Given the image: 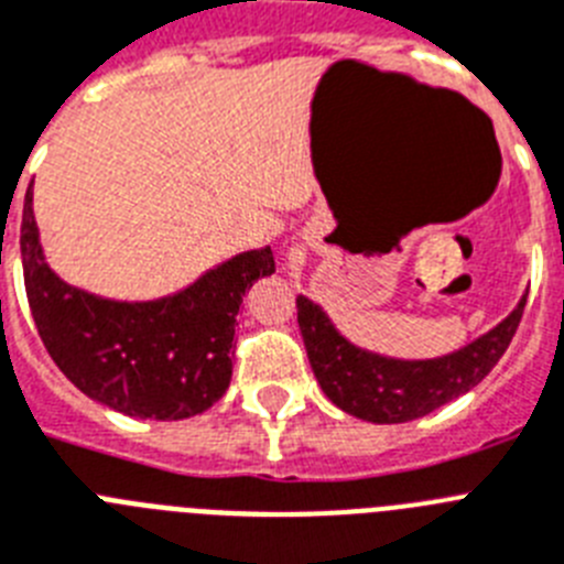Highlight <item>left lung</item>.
<instances>
[{
	"label": "left lung",
	"instance_id": "1",
	"mask_svg": "<svg viewBox=\"0 0 564 564\" xmlns=\"http://www.w3.org/2000/svg\"><path fill=\"white\" fill-rule=\"evenodd\" d=\"M525 297L488 335L434 360H394L357 349L303 295L297 297V326L317 383L337 409L369 423H409L471 391L499 364L517 335Z\"/></svg>",
	"mask_w": 564,
	"mask_h": 564
}]
</instances>
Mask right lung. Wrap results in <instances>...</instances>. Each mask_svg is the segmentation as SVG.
Returning <instances> with one entry per match:
<instances>
[{"instance_id":"obj_1","label":"right lung","mask_w":564,"mask_h":564,"mask_svg":"<svg viewBox=\"0 0 564 564\" xmlns=\"http://www.w3.org/2000/svg\"><path fill=\"white\" fill-rule=\"evenodd\" d=\"M22 269L31 315L65 377L127 417L184 420L218 403L232 380L235 315L247 289L275 272L272 249L209 269L173 297L119 303L58 281L45 263L24 193Z\"/></svg>"}]
</instances>
